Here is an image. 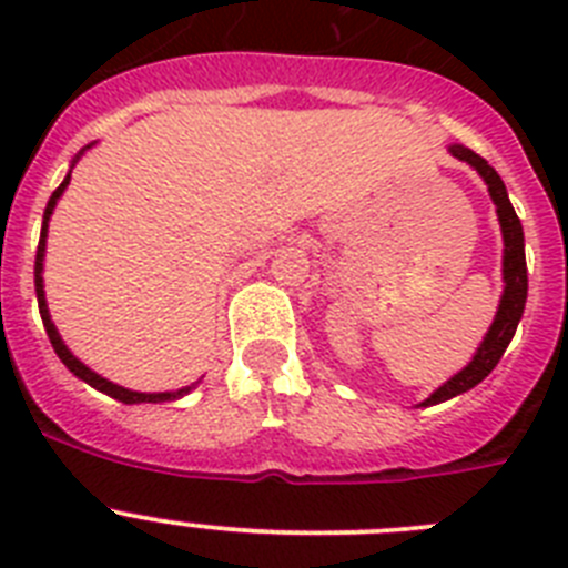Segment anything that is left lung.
Returning <instances> with one entry per match:
<instances>
[{
    "label": "left lung",
    "instance_id": "1",
    "mask_svg": "<svg viewBox=\"0 0 568 568\" xmlns=\"http://www.w3.org/2000/svg\"><path fill=\"white\" fill-rule=\"evenodd\" d=\"M449 153L460 162H466L469 168L478 170V175L489 187L491 202H495V210H498V222L500 233H504V295H500L498 313H495V321L491 327L486 329L484 341H480L478 353L471 355L469 364L455 373L453 378L446 381L444 386H438L429 398L420 406H433L444 404V400L455 398L460 393H469L471 386H478L486 375L498 366L500 355L506 353L511 335L518 329V321L524 318L526 307V290H529V278H526V253H524V227H520V219L515 213L509 202V193H506V184L495 168H491L486 159H480L478 153H471L464 144H453Z\"/></svg>",
    "mask_w": 568,
    "mask_h": 568
}]
</instances>
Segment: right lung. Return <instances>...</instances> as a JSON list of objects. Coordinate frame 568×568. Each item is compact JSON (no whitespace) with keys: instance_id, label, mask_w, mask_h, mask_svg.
Listing matches in <instances>:
<instances>
[{"instance_id":"1","label":"right lung","mask_w":568,"mask_h":568,"mask_svg":"<svg viewBox=\"0 0 568 568\" xmlns=\"http://www.w3.org/2000/svg\"><path fill=\"white\" fill-rule=\"evenodd\" d=\"M88 148H90V144H88ZM88 148H84V150H88ZM84 150H82V153H84ZM82 153H79V155H82ZM79 155H77V159H73V164L79 162ZM73 164H70V170H73ZM68 184H70V173L64 175V182L59 184L57 190H53V195H50L48 207H44L42 235H39V247H37V267H33V275H37V278H33V284H37L39 313H42V324H44V329H48L50 344H53V349H57V355H59V358H62V364L68 366L70 373L77 375V378H82L84 384H90V386H93V389H99V393L110 395V398L122 400V404H162V400L182 398V395H187L190 389H195V384H193V386H182V389H175V393H133V389H124V386H119V384H113V381L102 378V375L93 373L90 366H84L82 361L77 358V355L70 353L68 344H64L62 335H59L57 324L50 321L48 301H44V278H42V270H44V250H48V222H50V215H53V207H57V202H59V199H62V193H64V187H68Z\"/></svg>"}]
</instances>
